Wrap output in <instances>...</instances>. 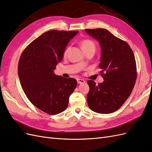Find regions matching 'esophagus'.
<instances>
[{"label":"esophagus","mask_w":152,"mask_h":152,"mask_svg":"<svg viewBox=\"0 0 152 152\" xmlns=\"http://www.w3.org/2000/svg\"><path fill=\"white\" fill-rule=\"evenodd\" d=\"M77 83L79 84H83L85 83V80L84 79H77Z\"/></svg>","instance_id":"34e87169"}]
</instances>
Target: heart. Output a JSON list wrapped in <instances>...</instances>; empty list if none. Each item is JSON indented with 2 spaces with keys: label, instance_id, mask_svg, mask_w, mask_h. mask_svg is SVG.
<instances>
[{
  "label": "heart",
  "instance_id": "1",
  "mask_svg": "<svg viewBox=\"0 0 152 152\" xmlns=\"http://www.w3.org/2000/svg\"><path fill=\"white\" fill-rule=\"evenodd\" d=\"M80 44L82 48H83V50L85 53H87L89 51H94V52L95 51V49H96L95 43L91 39H83L80 42ZM68 50H69V47H67L66 49H65L63 54L64 56H67Z\"/></svg>",
  "mask_w": 152,
  "mask_h": 152
}]
</instances>
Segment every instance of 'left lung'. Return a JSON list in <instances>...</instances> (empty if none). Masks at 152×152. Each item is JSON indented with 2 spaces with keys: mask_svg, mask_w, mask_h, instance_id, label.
Here are the masks:
<instances>
[{
  "mask_svg": "<svg viewBox=\"0 0 152 152\" xmlns=\"http://www.w3.org/2000/svg\"><path fill=\"white\" fill-rule=\"evenodd\" d=\"M85 31L100 43L102 54L99 68L104 80L98 84L91 80L88 81V106L98 113H114L125 103L136 84L134 54L128 43L105 28Z\"/></svg>",
  "mask_w": 152,
  "mask_h": 152,
  "instance_id": "obj_1",
  "label": "left lung"
}]
</instances>
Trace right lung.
<instances>
[{"mask_svg":"<svg viewBox=\"0 0 152 152\" xmlns=\"http://www.w3.org/2000/svg\"><path fill=\"white\" fill-rule=\"evenodd\" d=\"M78 32L47 31L32 41L20 57L18 73L24 93L35 107L50 115L66 109L77 86L75 79L56 75L54 70Z\"/></svg>","mask_w":152,"mask_h":152,"instance_id":"obj_1","label":"right lung"}]
</instances>
